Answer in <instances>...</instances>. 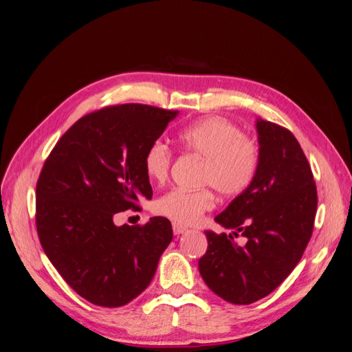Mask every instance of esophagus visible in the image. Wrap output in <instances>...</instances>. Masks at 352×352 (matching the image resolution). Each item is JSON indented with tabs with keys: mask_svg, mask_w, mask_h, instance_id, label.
Wrapping results in <instances>:
<instances>
[{
	"mask_svg": "<svg viewBox=\"0 0 352 352\" xmlns=\"http://www.w3.org/2000/svg\"><path fill=\"white\" fill-rule=\"evenodd\" d=\"M188 229L182 225H179V223H173V233L175 235H180V233H185Z\"/></svg>",
	"mask_w": 352,
	"mask_h": 352,
	"instance_id": "34e87169",
	"label": "esophagus"
}]
</instances>
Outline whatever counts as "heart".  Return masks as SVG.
Instances as JSON below:
<instances>
[{
    "instance_id": "heart-1",
    "label": "heart",
    "mask_w": 352,
    "mask_h": 352,
    "mask_svg": "<svg viewBox=\"0 0 352 352\" xmlns=\"http://www.w3.org/2000/svg\"><path fill=\"white\" fill-rule=\"evenodd\" d=\"M179 142L188 153L204 158L199 184L210 185L225 197H238L254 182L260 166V146L241 127L223 117H207L185 126ZM173 162L170 146L153 141L144 154V170L153 182L163 184ZM216 204L210 188H173L155 199L154 211L182 225H192Z\"/></svg>"
}]
</instances>
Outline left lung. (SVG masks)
<instances>
[{
	"label": "left lung",
	"mask_w": 352,
	"mask_h": 352,
	"mask_svg": "<svg viewBox=\"0 0 352 352\" xmlns=\"http://www.w3.org/2000/svg\"><path fill=\"white\" fill-rule=\"evenodd\" d=\"M260 166L251 186L216 221L232 235L206 230L208 247L198 261L202 279L223 300L248 305L272 294L300 263L313 235L317 188L300 142L286 127L257 122Z\"/></svg>",
	"instance_id": "obj_1"
}]
</instances>
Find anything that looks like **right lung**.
<instances>
[{"mask_svg": "<svg viewBox=\"0 0 352 352\" xmlns=\"http://www.w3.org/2000/svg\"><path fill=\"white\" fill-rule=\"evenodd\" d=\"M176 110L120 104L92 111L69 127L36 182L41 247L72 289L100 307H122L151 283L172 223L116 226L122 211H140L153 188L144 154Z\"/></svg>", "mask_w": 352, "mask_h": 352, "instance_id": "add662e5", "label": "right lung"}]
</instances>
